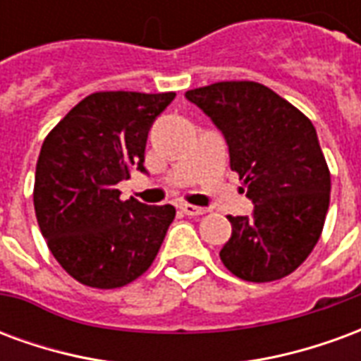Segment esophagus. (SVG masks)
I'll return each mask as SVG.
<instances>
[{
  "mask_svg": "<svg viewBox=\"0 0 361 361\" xmlns=\"http://www.w3.org/2000/svg\"><path fill=\"white\" fill-rule=\"evenodd\" d=\"M181 211L185 212L188 216H201V214H204V212H207V209H203V207H195V204L183 203L181 204Z\"/></svg>",
  "mask_w": 361,
  "mask_h": 361,
  "instance_id": "34e87169",
  "label": "esophagus"
}]
</instances>
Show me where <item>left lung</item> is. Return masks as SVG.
Masks as SVG:
<instances>
[{"label": "left lung", "mask_w": 361, "mask_h": 361, "mask_svg": "<svg viewBox=\"0 0 361 361\" xmlns=\"http://www.w3.org/2000/svg\"><path fill=\"white\" fill-rule=\"evenodd\" d=\"M224 133L253 214L228 216L232 238L220 250L228 271L272 282L302 265L321 238L331 172L317 131L295 106L265 85L222 81L185 92Z\"/></svg>", "instance_id": "1"}]
</instances>
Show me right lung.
Instances as JSON below:
<instances>
[{
    "label": "right lung",
    "instance_id": "add662e5",
    "mask_svg": "<svg viewBox=\"0 0 361 361\" xmlns=\"http://www.w3.org/2000/svg\"><path fill=\"white\" fill-rule=\"evenodd\" d=\"M176 92L108 90L82 98L44 139L35 176L40 232L63 271L85 286L121 288L147 272L176 219L172 204L119 199L145 170L152 121Z\"/></svg>",
    "mask_w": 361,
    "mask_h": 361
}]
</instances>
